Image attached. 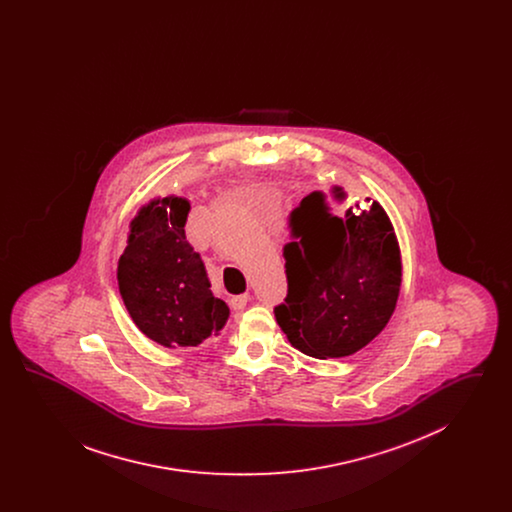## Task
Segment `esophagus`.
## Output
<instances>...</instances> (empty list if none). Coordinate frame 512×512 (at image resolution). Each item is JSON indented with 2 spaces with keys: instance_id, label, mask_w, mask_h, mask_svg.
Listing matches in <instances>:
<instances>
[{
  "instance_id": "obj_1",
  "label": "esophagus",
  "mask_w": 512,
  "mask_h": 512,
  "mask_svg": "<svg viewBox=\"0 0 512 512\" xmlns=\"http://www.w3.org/2000/svg\"><path fill=\"white\" fill-rule=\"evenodd\" d=\"M247 301H249L247 295H236V297L230 299V307H232L234 311H242L245 305H247Z\"/></svg>"
}]
</instances>
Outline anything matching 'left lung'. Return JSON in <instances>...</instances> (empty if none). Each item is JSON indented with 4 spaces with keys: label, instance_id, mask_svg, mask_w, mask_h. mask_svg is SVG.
I'll return each mask as SVG.
<instances>
[{
    "label": "left lung",
    "instance_id": "1",
    "mask_svg": "<svg viewBox=\"0 0 512 512\" xmlns=\"http://www.w3.org/2000/svg\"><path fill=\"white\" fill-rule=\"evenodd\" d=\"M347 192L307 195L292 213L295 242L284 247L288 297L276 322L301 353L341 359L361 351L390 322L403 265L388 213L378 201L343 213Z\"/></svg>",
    "mask_w": 512,
    "mask_h": 512
}]
</instances>
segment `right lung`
<instances>
[{
  "mask_svg": "<svg viewBox=\"0 0 512 512\" xmlns=\"http://www.w3.org/2000/svg\"><path fill=\"white\" fill-rule=\"evenodd\" d=\"M190 209V199L180 195L151 197L130 220L117 265L128 315L144 336L169 349L217 338L230 317L186 240Z\"/></svg>",
  "mask_w": 512,
  "mask_h": 512,
  "instance_id": "add662e5",
  "label": "right lung"
}]
</instances>
